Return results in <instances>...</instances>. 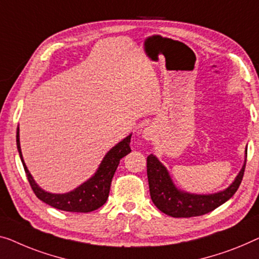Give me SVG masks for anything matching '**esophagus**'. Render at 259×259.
<instances>
[{"instance_id": "34e87169", "label": "esophagus", "mask_w": 259, "mask_h": 259, "mask_svg": "<svg viewBox=\"0 0 259 259\" xmlns=\"http://www.w3.org/2000/svg\"><path fill=\"white\" fill-rule=\"evenodd\" d=\"M152 135H153V131L151 128H145L143 130V138L146 141L152 140Z\"/></svg>"}]
</instances>
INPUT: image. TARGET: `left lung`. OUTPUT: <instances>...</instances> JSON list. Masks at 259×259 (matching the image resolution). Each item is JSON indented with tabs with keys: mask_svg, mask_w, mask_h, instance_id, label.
<instances>
[{
	"mask_svg": "<svg viewBox=\"0 0 259 259\" xmlns=\"http://www.w3.org/2000/svg\"><path fill=\"white\" fill-rule=\"evenodd\" d=\"M246 151L245 148L244 164L233 183L223 191L211 194H195L180 190L173 183L167 168L154 154H150L146 167L152 202L160 211L172 218H193L209 213L228 201L240 187L244 175Z\"/></svg>",
	"mask_w": 259,
	"mask_h": 259,
	"instance_id": "obj_1",
	"label": "left lung"
}]
</instances>
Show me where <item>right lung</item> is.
I'll return each instance as SVG.
<instances>
[{
    "label": "right lung",
    "instance_id": "add662e5",
    "mask_svg": "<svg viewBox=\"0 0 259 259\" xmlns=\"http://www.w3.org/2000/svg\"><path fill=\"white\" fill-rule=\"evenodd\" d=\"M131 135L133 134L128 135L124 140L117 143L106 153L96 172L90 179L71 192L58 193V194L57 193L46 192L43 188H40L39 185L34 181L33 177L29 172L24 159H23L21 143H19V126L16 133V143L19 157H21L23 167H24L26 177H28L30 186L38 199L60 210L73 211V213H88V211L98 209V208L106 203L108 195H109L111 179H113L115 171L118 166L119 160L131 152Z\"/></svg>",
    "mask_w": 259,
    "mask_h": 259
}]
</instances>
